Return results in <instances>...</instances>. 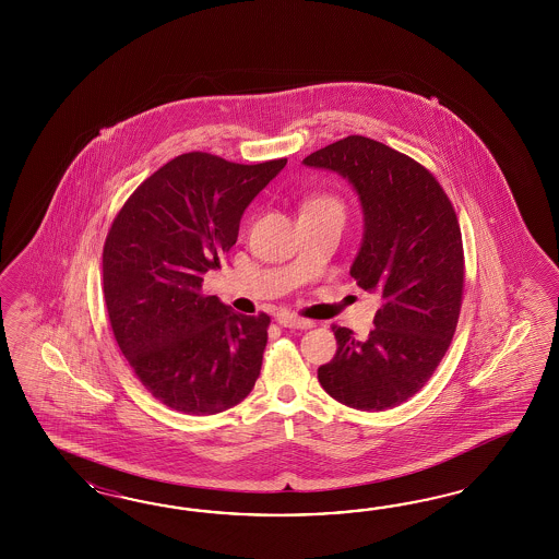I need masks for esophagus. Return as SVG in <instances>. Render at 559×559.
I'll use <instances>...</instances> for the list:
<instances>
[{
	"label": "esophagus",
	"mask_w": 559,
	"mask_h": 559,
	"mask_svg": "<svg viewBox=\"0 0 559 559\" xmlns=\"http://www.w3.org/2000/svg\"><path fill=\"white\" fill-rule=\"evenodd\" d=\"M276 322H278V325H283V328H290V330H309V328H313V325H316L311 320L297 318V316H293V313H283V316H278V318H276Z\"/></svg>",
	"instance_id": "1"
}]
</instances>
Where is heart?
Masks as SVG:
<instances>
[{
  "label": "heart",
  "instance_id": "heart-1",
  "mask_svg": "<svg viewBox=\"0 0 559 559\" xmlns=\"http://www.w3.org/2000/svg\"><path fill=\"white\" fill-rule=\"evenodd\" d=\"M305 209H336V211H340V203L332 197H316V199L305 203Z\"/></svg>",
  "mask_w": 559,
  "mask_h": 559
}]
</instances>
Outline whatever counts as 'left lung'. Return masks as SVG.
<instances>
[{
  "mask_svg": "<svg viewBox=\"0 0 559 559\" xmlns=\"http://www.w3.org/2000/svg\"><path fill=\"white\" fill-rule=\"evenodd\" d=\"M304 164L355 188L362 241L350 276L381 295L369 338L334 325L338 350L318 379L344 406H400L432 377L457 328L465 272L455 209L428 169L369 136L340 139Z\"/></svg>",
  "mask_w": 559,
  "mask_h": 559,
  "instance_id": "8db88e82",
  "label": "left lung"
}]
</instances>
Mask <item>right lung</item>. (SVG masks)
I'll return each mask as SVG.
<instances>
[{"label": "right lung", "mask_w": 559, "mask_h": 559, "mask_svg": "<svg viewBox=\"0 0 559 559\" xmlns=\"http://www.w3.org/2000/svg\"><path fill=\"white\" fill-rule=\"evenodd\" d=\"M287 159L243 166L182 153L136 188L102 254L104 301L120 353L162 404L194 416L237 406L262 367L266 313L241 316L204 297L248 204Z\"/></svg>", "instance_id": "right-lung-1"}]
</instances>
